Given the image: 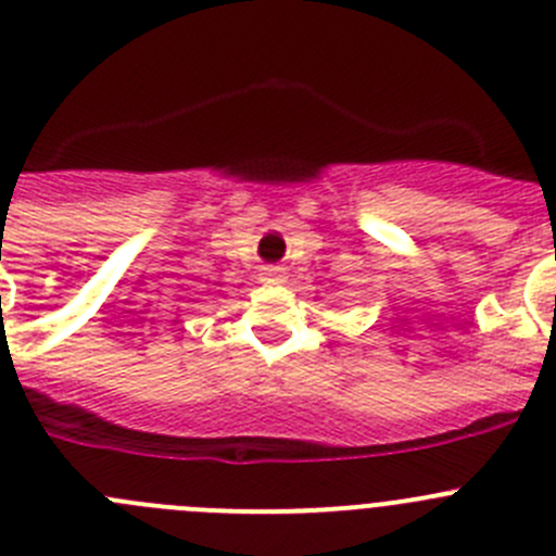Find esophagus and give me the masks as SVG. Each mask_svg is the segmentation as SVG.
<instances>
[{
    "instance_id": "34e87169",
    "label": "esophagus",
    "mask_w": 556,
    "mask_h": 556,
    "mask_svg": "<svg viewBox=\"0 0 556 556\" xmlns=\"http://www.w3.org/2000/svg\"><path fill=\"white\" fill-rule=\"evenodd\" d=\"M283 278H287V275H283V267H275V264L258 269V281L262 283H281Z\"/></svg>"
}]
</instances>
